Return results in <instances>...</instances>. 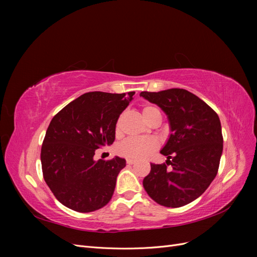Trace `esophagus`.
Wrapping results in <instances>:
<instances>
[{"instance_id": "obj_1", "label": "esophagus", "mask_w": 257, "mask_h": 257, "mask_svg": "<svg viewBox=\"0 0 257 257\" xmlns=\"http://www.w3.org/2000/svg\"><path fill=\"white\" fill-rule=\"evenodd\" d=\"M126 164L133 165V164H135V161L134 160H126Z\"/></svg>"}]
</instances>
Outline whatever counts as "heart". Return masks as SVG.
<instances>
[{
    "instance_id": "obj_1",
    "label": "heart",
    "mask_w": 257,
    "mask_h": 257,
    "mask_svg": "<svg viewBox=\"0 0 257 257\" xmlns=\"http://www.w3.org/2000/svg\"><path fill=\"white\" fill-rule=\"evenodd\" d=\"M160 113L158 108L153 106H145L143 114L147 122H149L155 114ZM161 114V113H160ZM120 131V119L115 124V132ZM159 143L154 138H128L118 146V153L121 157L128 160H142L145 159L157 149Z\"/></svg>"
}]
</instances>
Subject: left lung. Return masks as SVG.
I'll use <instances>...</instances> for the list:
<instances>
[{"mask_svg": "<svg viewBox=\"0 0 257 257\" xmlns=\"http://www.w3.org/2000/svg\"><path fill=\"white\" fill-rule=\"evenodd\" d=\"M141 96L167 114L172 132L161 150L167 161L151 164L144 188L159 205L169 208L188 205L208 189L217 174L223 151L219 115L203 99L184 89L144 91Z\"/></svg>", "mask_w": 257, "mask_h": 257, "instance_id": "obj_1", "label": "left lung"}]
</instances>
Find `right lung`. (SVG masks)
I'll return each mask as SVG.
<instances>
[{"mask_svg":"<svg viewBox=\"0 0 257 257\" xmlns=\"http://www.w3.org/2000/svg\"><path fill=\"white\" fill-rule=\"evenodd\" d=\"M134 94L84 93L52 118L41 161L45 181L62 205L85 213L109 203L125 160L94 161L93 157L99 147L114 142L116 121Z\"/></svg>","mask_w":257,"mask_h":257,"instance_id":"right-lung-1","label":"right lung"}]
</instances>
